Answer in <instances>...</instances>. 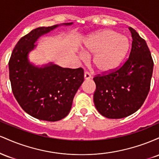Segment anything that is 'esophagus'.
<instances>
[{
  "instance_id": "1",
  "label": "esophagus",
  "mask_w": 159,
  "mask_h": 159,
  "mask_svg": "<svg viewBox=\"0 0 159 159\" xmlns=\"http://www.w3.org/2000/svg\"><path fill=\"white\" fill-rule=\"evenodd\" d=\"M91 78H92V76H91V75H90V72H84V78H85V80H89V79H90Z\"/></svg>"
}]
</instances>
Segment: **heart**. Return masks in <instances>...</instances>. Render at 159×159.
I'll list each match as a JSON object with an SVG mask.
<instances>
[{
    "label": "heart",
    "mask_w": 159,
    "mask_h": 159,
    "mask_svg": "<svg viewBox=\"0 0 159 159\" xmlns=\"http://www.w3.org/2000/svg\"><path fill=\"white\" fill-rule=\"evenodd\" d=\"M129 39L114 30H103L87 37L84 49L94 54L93 62L101 72H108L117 67L129 49ZM82 60L87 59L85 53H80Z\"/></svg>",
    "instance_id": "heart-1"
}]
</instances>
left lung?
Returning a JSON list of instances; mask_svg holds the SVG:
<instances>
[{
	"label": "left lung",
	"mask_w": 159,
	"mask_h": 159,
	"mask_svg": "<svg viewBox=\"0 0 159 159\" xmlns=\"http://www.w3.org/2000/svg\"><path fill=\"white\" fill-rule=\"evenodd\" d=\"M129 59L116 70L96 76L93 102L102 116L121 119L136 112L142 106L150 88L153 61L147 43L132 27Z\"/></svg>",
	"instance_id": "left-lung-1"
}]
</instances>
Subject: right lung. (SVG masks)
<instances>
[{"label": "right lung", "instance_id": "right-lung-1", "mask_svg": "<svg viewBox=\"0 0 159 159\" xmlns=\"http://www.w3.org/2000/svg\"><path fill=\"white\" fill-rule=\"evenodd\" d=\"M59 26L37 27L21 37L9 61L12 90L18 103L33 117L50 122L69 114L75 95L84 81L82 68H63L52 63L39 67L29 61L28 54L36 48L37 39Z\"/></svg>", "mask_w": 159, "mask_h": 159}]
</instances>
